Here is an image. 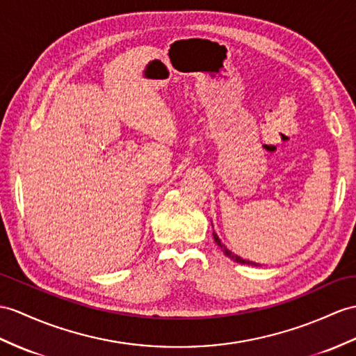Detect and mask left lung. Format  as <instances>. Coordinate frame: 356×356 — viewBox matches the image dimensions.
I'll return each mask as SVG.
<instances>
[{"label": "left lung", "instance_id": "8db88e82", "mask_svg": "<svg viewBox=\"0 0 356 356\" xmlns=\"http://www.w3.org/2000/svg\"><path fill=\"white\" fill-rule=\"evenodd\" d=\"M213 238H214V241H216V243H218V246H220V249L223 250V254L225 255H227V257H229L231 259H234V261H237V263H240V264H250V266H254L255 263H252V261H246V259H243V258H240V257H237L236 254H232L231 252V250L227 248V246H225L223 243H222V241H220V238L218 237V234H216V232H213Z\"/></svg>", "mask_w": 356, "mask_h": 356}]
</instances>
